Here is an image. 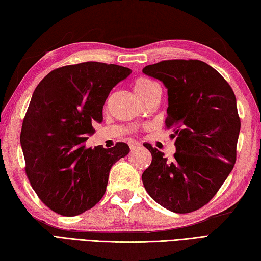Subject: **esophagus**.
<instances>
[{
    "label": "esophagus",
    "instance_id": "obj_1",
    "mask_svg": "<svg viewBox=\"0 0 261 261\" xmlns=\"http://www.w3.org/2000/svg\"><path fill=\"white\" fill-rule=\"evenodd\" d=\"M129 147H130V150H136V149L140 148V143L139 142H136V141H131L129 142Z\"/></svg>",
    "mask_w": 261,
    "mask_h": 261
}]
</instances>
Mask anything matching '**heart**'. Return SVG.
I'll return each instance as SVG.
<instances>
[{"label": "heart", "instance_id": "obj_1", "mask_svg": "<svg viewBox=\"0 0 261 261\" xmlns=\"http://www.w3.org/2000/svg\"><path fill=\"white\" fill-rule=\"evenodd\" d=\"M132 88H134L135 93L142 101H145L146 98L152 95V94L159 92V88L156 83L143 76L138 77V79L134 81V83H132Z\"/></svg>", "mask_w": 261, "mask_h": 261}]
</instances>
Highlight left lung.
I'll return each mask as SVG.
<instances>
[{
  "mask_svg": "<svg viewBox=\"0 0 261 261\" xmlns=\"http://www.w3.org/2000/svg\"><path fill=\"white\" fill-rule=\"evenodd\" d=\"M142 71L167 88L165 124L176 137L171 160L143 145L152 160L142 182L165 208L193 212L214 197L233 169L241 126L236 95L219 71L197 59L163 60Z\"/></svg>",
  "mask_w": 261,
  "mask_h": 261,
  "instance_id": "8db88e82",
  "label": "left lung"
}]
</instances>
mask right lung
Segmentation results:
<instances>
[{
  "instance_id": "right-lung-1",
  "label": "right lung",
  "mask_w": 261,
  "mask_h": 261,
  "mask_svg": "<svg viewBox=\"0 0 261 261\" xmlns=\"http://www.w3.org/2000/svg\"><path fill=\"white\" fill-rule=\"evenodd\" d=\"M130 74L114 64L67 65L51 70L33 92L20 141L28 179L54 212L74 216L92 208L104 195L111 167L130 152L124 142L85 146L93 122L103 120L110 92Z\"/></svg>"
}]
</instances>
